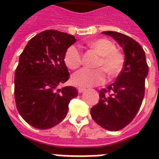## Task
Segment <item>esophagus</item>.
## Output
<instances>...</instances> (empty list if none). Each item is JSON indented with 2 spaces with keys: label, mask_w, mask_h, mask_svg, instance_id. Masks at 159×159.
Returning <instances> with one entry per match:
<instances>
[{
  "label": "esophagus",
  "mask_w": 159,
  "mask_h": 159,
  "mask_svg": "<svg viewBox=\"0 0 159 159\" xmlns=\"http://www.w3.org/2000/svg\"><path fill=\"white\" fill-rule=\"evenodd\" d=\"M86 90V88H84V87H78V92L79 93H82V92H83Z\"/></svg>",
  "instance_id": "esophagus-1"
}]
</instances>
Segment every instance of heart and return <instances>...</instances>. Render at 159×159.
I'll list each match as a JSON object with an SVG mask.
<instances>
[{
  "label": "heart",
  "instance_id": "1",
  "mask_svg": "<svg viewBox=\"0 0 159 159\" xmlns=\"http://www.w3.org/2000/svg\"><path fill=\"white\" fill-rule=\"evenodd\" d=\"M87 46L100 55L96 63L97 69L82 68L72 77L75 84L82 87H92L102 84L109 77H116L122 71L125 63L123 54L116 49V45L106 39H97L87 42ZM64 62L70 69H77L82 63V53L76 46H70L64 53Z\"/></svg>",
  "mask_w": 159,
  "mask_h": 159
}]
</instances>
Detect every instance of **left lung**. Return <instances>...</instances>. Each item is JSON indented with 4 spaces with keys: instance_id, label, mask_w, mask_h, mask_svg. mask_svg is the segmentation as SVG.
<instances>
[{
    "instance_id": "left-lung-1",
    "label": "left lung",
    "mask_w": 159,
    "mask_h": 159,
    "mask_svg": "<svg viewBox=\"0 0 159 159\" xmlns=\"http://www.w3.org/2000/svg\"><path fill=\"white\" fill-rule=\"evenodd\" d=\"M123 48L125 61L116 81L100 91V100L91 109L97 124L110 131L128 125L138 113L145 92L148 66L142 46L129 36L115 31H104Z\"/></svg>"
}]
</instances>
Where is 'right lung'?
Here are the masks:
<instances>
[{"label": "right lung", "instance_id": "obj_1", "mask_svg": "<svg viewBox=\"0 0 159 159\" xmlns=\"http://www.w3.org/2000/svg\"><path fill=\"white\" fill-rule=\"evenodd\" d=\"M74 36L54 30L31 39L19 57L15 72V100L21 117L36 129H47L66 117L77 88H60L69 78L64 62Z\"/></svg>", "mask_w": 159, "mask_h": 159}]
</instances>
